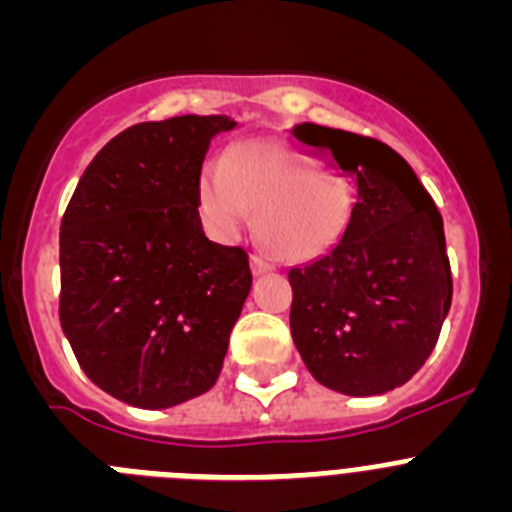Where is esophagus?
I'll return each instance as SVG.
<instances>
[{
    "mask_svg": "<svg viewBox=\"0 0 512 512\" xmlns=\"http://www.w3.org/2000/svg\"><path fill=\"white\" fill-rule=\"evenodd\" d=\"M251 271L256 274V277H261V274H269V271H274V266H271L269 261L264 259V256L253 253V256H251Z\"/></svg>",
    "mask_w": 512,
    "mask_h": 512,
    "instance_id": "esophagus-1",
    "label": "esophagus"
}]
</instances>
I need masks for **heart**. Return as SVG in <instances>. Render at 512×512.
<instances>
[{
    "label": "heart",
    "mask_w": 512,
    "mask_h": 512,
    "mask_svg": "<svg viewBox=\"0 0 512 512\" xmlns=\"http://www.w3.org/2000/svg\"><path fill=\"white\" fill-rule=\"evenodd\" d=\"M207 225L233 238L256 210V241L279 261H310L346 230L354 194L346 179L315 169L297 153L269 140H243L207 166L200 179Z\"/></svg>",
    "instance_id": "b5f03b06"
}]
</instances>
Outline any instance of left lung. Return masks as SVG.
Listing matches in <instances>:
<instances>
[{
	"mask_svg": "<svg viewBox=\"0 0 512 512\" xmlns=\"http://www.w3.org/2000/svg\"><path fill=\"white\" fill-rule=\"evenodd\" d=\"M292 133L356 184L341 238L310 264L289 269L292 341L328 390L384 395L425 364L449 315L443 220L390 146L315 122Z\"/></svg>",
	"mask_w": 512,
	"mask_h": 512,
	"instance_id": "1",
	"label": "left lung"
}]
</instances>
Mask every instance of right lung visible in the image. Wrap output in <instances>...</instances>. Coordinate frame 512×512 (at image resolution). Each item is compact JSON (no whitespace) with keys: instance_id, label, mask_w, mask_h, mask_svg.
<instances>
[{"instance_id":"1","label":"right lung","mask_w":512,"mask_h":512,"mask_svg":"<svg viewBox=\"0 0 512 512\" xmlns=\"http://www.w3.org/2000/svg\"><path fill=\"white\" fill-rule=\"evenodd\" d=\"M228 115L140 122L81 174L61 220V328L99 390L164 410L205 395L251 292L248 253L212 243L200 174Z\"/></svg>"}]
</instances>
